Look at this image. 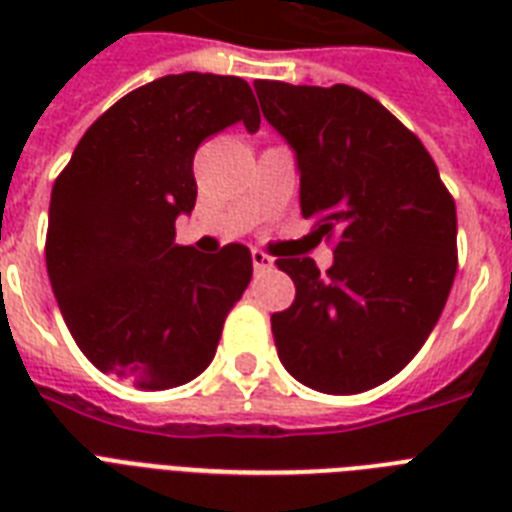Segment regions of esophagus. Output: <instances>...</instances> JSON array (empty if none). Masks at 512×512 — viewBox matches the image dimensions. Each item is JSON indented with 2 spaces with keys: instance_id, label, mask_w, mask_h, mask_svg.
I'll return each instance as SVG.
<instances>
[{
  "instance_id": "obj_1",
  "label": "esophagus",
  "mask_w": 512,
  "mask_h": 512,
  "mask_svg": "<svg viewBox=\"0 0 512 512\" xmlns=\"http://www.w3.org/2000/svg\"><path fill=\"white\" fill-rule=\"evenodd\" d=\"M252 265H255V271H271L273 257L265 255L263 249H252Z\"/></svg>"
}]
</instances>
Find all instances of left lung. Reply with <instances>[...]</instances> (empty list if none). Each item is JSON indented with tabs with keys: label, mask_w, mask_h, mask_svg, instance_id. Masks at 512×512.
Here are the masks:
<instances>
[{
	"label": "left lung",
	"mask_w": 512,
	"mask_h": 512,
	"mask_svg": "<svg viewBox=\"0 0 512 512\" xmlns=\"http://www.w3.org/2000/svg\"><path fill=\"white\" fill-rule=\"evenodd\" d=\"M263 116L295 148L300 209L335 265L279 257L295 303L273 313L279 358L319 393L377 388L425 345L457 273V209L428 148L372 95L255 82Z\"/></svg>",
	"instance_id": "8db88e82"
}]
</instances>
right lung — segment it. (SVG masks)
<instances>
[{
    "instance_id": "add662e5",
    "label": "right lung",
    "mask_w": 512,
    "mask_h": 512,
    "mask_svg": "<svg viewBox=\"0 0 512 512\" xmlns=\"http://www.w3.org/2000/svg\"><path fill=\"white\" fill-rule=\"evenodd\" d=\"M236 122L260 127L244 79L162 76L98 116L52 185L47 276L68 332L100 372L167 390L215 358L252 255L244 244L217 255L180 247L175 220L196 204V148Z\"/></svg>"
}]
</instances>
